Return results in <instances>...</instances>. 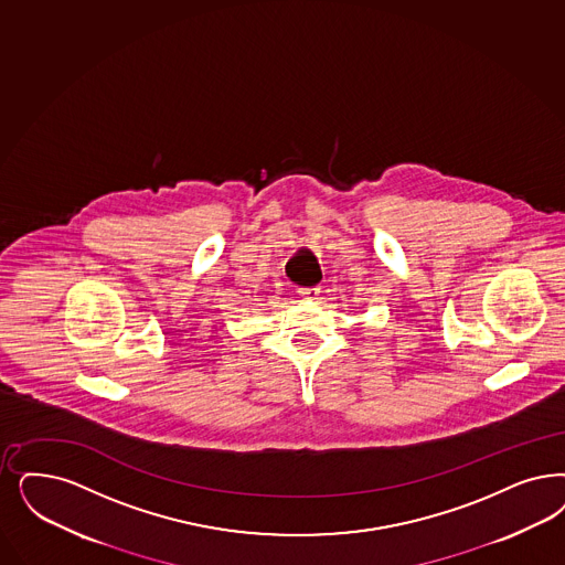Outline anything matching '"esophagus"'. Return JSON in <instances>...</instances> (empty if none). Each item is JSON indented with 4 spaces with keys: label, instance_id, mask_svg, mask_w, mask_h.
<instances>
[{
    "label": "esophagus",
    "instance_id": "esophagus-1",
    "mask_svg": "<svg viewBox=\"0 0 565 565\" xmlns=\"http://www.w3.org/2000/svg\"><path fill=\"white\" fill-rule=\"evenodd\" d=\"M319 292H321L319 286H311V288H300L298 296H302V298H307V300H315V298L319 296Z\"/></svg>",
    "mask_w": 565,
    "mask_h": 565
}]
</instances>
